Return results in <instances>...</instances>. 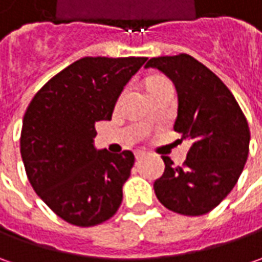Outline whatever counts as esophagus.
<instances>
[{
    "label": "esophagus",
    "mask_w": 262,
    "mask_h": 262,
    "mask_svg": "<svg viewBox=\"0 0 262 262\" xmlns=\"http://www.w3.org/2000/svg\"><path fill=\"white\" fill-rule=\"evenodd\" d=\"M144 157H146V153H144V151H137L136 153V159L138 160V162H140V160H143Z\"/></svg>",
    "instance_id": "esophagus-1"
}]
</instances>
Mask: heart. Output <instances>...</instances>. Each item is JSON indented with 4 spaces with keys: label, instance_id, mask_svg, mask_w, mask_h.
<instances>
[{
    "label": "heart",
    "instance_id": "heart-1",
    "mask_svg": "<svg viewBox=\"0 0 262 262\" xmlns=\"http://www.w3.org/2000/svg\"><path fill=\"white\" fill-rule=\"evenodd\" d=\"M160 81H166L165 78H153L148 84H153V83H160Z\"/></svg>",
    "mask_w": 262,
    "mask_h": 262
}]
</instances>
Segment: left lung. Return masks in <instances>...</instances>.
Listing matches in <instances>:
<instances>
[{"mask_svg": "<svg viewBox=\"0 0 262 262\" xmlns=\"http://www.w3.org/2000/svg\"><path fill=\"white\" fill-rule=\"evenodd\" d=\"M175 84L178 116L173 129L191 140L184 166L162 157L165 172L155 182L157 200L178 214L201 216L236 185L249 153V126L235 96L219 77L186 54L151 58Z\"/></svg>", "mask_w": 262, "mask_h": 262, "instance_id": "obj_1", "label": "left lung"}]
</instances>
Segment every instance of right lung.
Listing matches in <instances>:
<instances>
[{
    "mask_svg": "<svg viewBox=\"0 0 262 262\" xmlns=\"http://www.w3.org/2000/svg\"><path fill=\"white\" fill-rule=\"evenodd\" d=\"M144 56H86L52 77L26 111L20 153L35 192L56 216L80 227L118 211L134 155L96 150L95 124L109 121Z\"/></svg>",
    "mask_w": 262,
    "mask_h": 262,
    "instance_id": "add662e5",
    "label": "right lung"
}]
</instances>
